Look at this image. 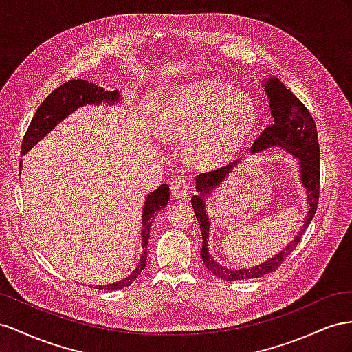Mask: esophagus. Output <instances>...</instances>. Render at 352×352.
<instances>
[{
  "instance_id": "34e87169",
  "label": "esophagus",
  "mask_w": 352,
  "mask_h": 352,
  "mask_svg": "<svg viewBox=\"0 0 352 352\" xmlns=\"http://www.w3.org/2000/svg\"><path fill=\"white\" fill-rule=\"evenodd\" d=\"M187 188H188V183L186 182L184 178H175L173 183H170V193L175 199H184L187 196Z\"/></svg>"
}]
</instances>
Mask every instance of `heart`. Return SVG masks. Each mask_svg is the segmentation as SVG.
Returning a JSON list of instances; mask_svg holds the SVG:
<instances>
[{
	"mask_svg": "<svg viewBox=\"0 0 352 352\" xmlns=\"http://www.w3.org/2000/svg\"><path fill=\"white\" fill-rule=\"evenodd\" d=\"M254 104L234 89L217 82L179 87L162 104L159 131L169 138L188 140V156L212 166L232 156L252 133Z\"/></svg>",
	"mask_w": 352,
	"mask_h": 352,
	"instance_id": "b5f03b06",
	"label": "heart"
}]
</instances>
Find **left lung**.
I'll list each match as a JSON object with an SVG mask.
<instances>
[{
	"mask_svg": "<svg viewBox=\"0 0 352 352\" xmlns=\"http://www.w3.org/2000/svg\"><path fill=\"white\" fill-rule=\"evenodd\" d=\"M265 93L270 98L271 115L274 118V124L264 129L263 134L254 143L250 152L259 153L261 150L270 147H282L287 150L299 159L300 166V179L307 188V199L309 210L304 221V227L300 228L298 236L286 246L282 252H278L273 258H270L267 263L245 270H228L221 264L215 263V259L208 252V236H209V219L205 209V197L209 195L210 190L219 186L224 182L228 173H232L234 164L227 165L221 169L209 170V173H202L196 177V188L200 192V196H193L192 205L195 209L196 218L200 226V233H202V255L204 264L206 268L221 280L226 282H233V280H248L263 277L268 273H273L283 261L292 254V250L298 246L299 240L302 239V234L309 226L311 219L314 218V214L318 205L320 196V147H318V137H317V126L309 110L304 106L300 100L287 89L277 78H271L265 82Z\"/></svg>",
	"mask_w": 352,
	"mask_h": 352,
	"instance_id": "obj_1",
	"label": "left lung"
}]
</instances>
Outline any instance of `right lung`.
<instances>
[{
	"label": "right lung",
	"mask_w": 352,
	"mask_h": 352,
	"mask_svg": "<svg viewBox=\"0 0 352 352\" xmlns=\"http://www.w3.org/2000/svg\"><path fill=\"white\" fill-rule=\"evenodd\" d=\"M106 100L109 103H116L120 100L118 91H104L102 87H98L93 82L84 81V79H72L57 87L53 93H50L47 98L38 107L36 113L34 115L31 124H29L26 134L23 137L22 143V155H25L28 150H31L39 140H41L50 129L56 126L60 120L65 119L69 113H72L75 109L84 104H100ZM22 166V162H20ZM169 200V187L166 184L159 186L153 193H150L146 199V204L143 208V255L137 268L129 274L126 278L120 280V282L107 285V286H97V289H106V290H118L124 289L131 285L134 280L140 276V273L146 267L147 259V243L150 237V226L155 215L168 205Z\"/></svg>",
	"instance_id": "1"
}]
</instances>
